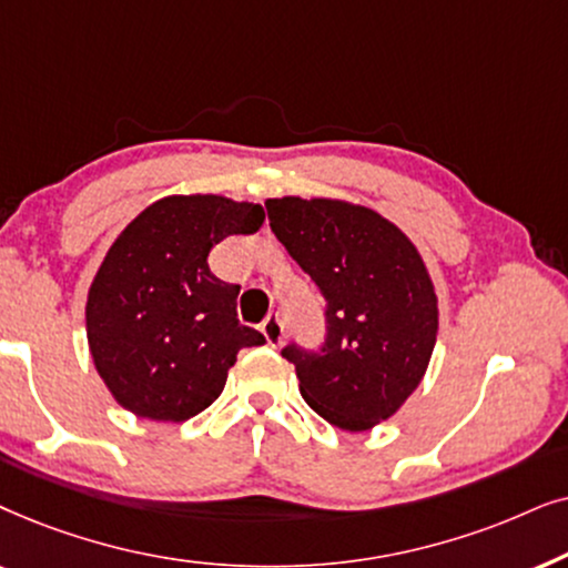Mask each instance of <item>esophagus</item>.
Here are the masks:
<instances>
[{
	"label": "esophagus",
	"instance_id": "esophagus-1",
	"mask_svg": "<svg viewBox=\"0 0 568 568\" xmlns=\"http://www.w3.org/2000/svg\"><path fill=\"white\" fill-rule=\"evenodd\" d=\"M262 335H264V339H267V343L275 347V345H280L283 343V335H285V327H283V320H280L277 314H270L267 320L262 322Z\"/></svg>",
	"mask_w": 568,
	"mask_h": 568
}]
</instances>
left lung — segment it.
<instances>
[{
  "instance_id": "8db88e82",
  "label": "left lung",
  "mask_w": 568,
  "mask_h": 568,
  "mask_svg": "<svg viewBox=\"0 0 568 568\" xmlns=\"http://www.w3.org/2000/svg\"><path fill=\"white\" fill-rule=\"evenodd\" d=\"M270 229L327 301L320 351L285 345L301 397L343 430L395 415L426 374L438 301L418 248L395 223L343 200L264 202Z\"/></svg>"
}]
</instances>
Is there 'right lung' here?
I'll list each match as a JSON object with an SVG mask.
<instances>
[{
    "instance_id": "1",
    "label": "right lung",
    "mask_w": 568,
    "mask_h": 568,
    "mask_svg": "<svg viewBox=\"0 0 568 568\" xmlns=\"http://www.w3.org/2000/svg\"><path fill=\"white\" fill-rule=\"evenodd\" d=\"M262 223L254 202L176 194L119 233L88 291L85 324L95 372L121 407L189 420L221 397L241 347L264 343L239 322L241 285L207 267L210 248Z\"/></svg>"
}]
</instances>
